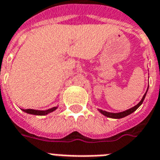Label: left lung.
I'll list each match as a JSON object with an SVG mask.
<instances>
[{"instance_id": "obj_1", "label": "left lung", "mask_w": 160, "mask_h": 160, "mask_svg": "<svg viewBox=\"0 0 160 160\" xmlns=\"http://www.w3.org/2000/svg\"><path fill=\"white\" fill-rule=\"evenodd\" d=\"M147 91H148V90H147ZM146 94H147V92L144 94V96H142V100L140 101V102L138 103V104H137L135 107H132V108H130V109L127 110V111H124V112H118V113H112V112H106V111H102V110H100L99 109V112L102 114H103L104 116H106V117H107V118H117V119H119V118H124V117H127V116L130 115L131 113H132L133 112H135L136 110L138 108V107L142 105V102H143V100H144L145 96H146Z\"/></svg>"}]
</instances>
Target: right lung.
<instances>
[{
    "label": "right lung",
    "mask_w": 160,
    "mask_h": 160,
    "mask_svg": "<svg viewBox=\"0 0 160 160\" xmlns=\"http://www.w3.org/2000/svg\"><path fill=\"white\" fill-rule=\"evenodd\" d=\"M57 109V107H53L50 109L46 110V111H38V110H33V109H23V112H25L29 114H32V115H39V116H44L47 115L48 113L52 112L54 110Z\"/></svg>",
    "instance_id": "right-lung-1"
}]
</instances>
